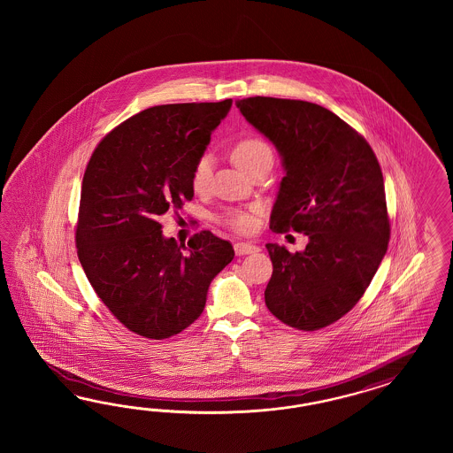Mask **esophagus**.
<instances>
[{
    "label": "esophagus",
    "mask_w": 453,
    "mask_h": 453,
    "mask_svg": "<svg viewBox=\"0 0 453 453\" xmlns=\"http://www.w3.org/2000/svg\"><path fill=\"white\" fill-rule=\"evenodd\" d=\"M234 250H235L237 256H246V254L259 252V246L250 244V242H235V244H234Z\"/></svg>",
    "instance_id": "obj_1"
}]
</instances>
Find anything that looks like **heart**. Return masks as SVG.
Instances as JSON below:
<instances>
[{
	"mask_svg": "<svg viewBox=\"0 0 453 453\" xmlns=\"http://www.w3.org/2000/svg\"><path fill=\"white\" fill-rule=\"evenodd\" d=\"M233 159L241 169L249 173L256 165L265 159H274V151L261 137H244L235 142L233 150ZM211 179V157L201 156L192 169L191 182L196 191L206 189ZM224 222L241 233H249L256 226V218L252 212L246 211H227Z\"/></svg>",
	"mask_w": 453,
	"mask_h": 453,
	"instance_id": "heart-1",
	"label": "heart"
}]
</instances>
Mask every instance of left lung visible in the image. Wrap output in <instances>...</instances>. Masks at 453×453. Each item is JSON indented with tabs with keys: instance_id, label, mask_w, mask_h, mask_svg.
<instances>
[{
	"instance_id": "obj_1",
	"label": "left lung",
	"mask_w": 453,
	"mask_h": 453,
	"mask_svg": "<svg viewBox=\"0 0 453 453\" xmlns=\"http://www.w3.org/2000/svg\"><path fill=\"white\" fill-rule=\"evenodd\" d=\"M237 108L282 157L271 229L309 237L296 254L265 246L274 265L265 305L294 329L327 327L360 301L387 252L380 165L364 136L314 103L256 96Z\"/></svg>"
}]
</instances>
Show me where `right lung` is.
<instances>
[{
	"instance_id": "1",
	"label": "right lung",
	"mask_w": 453,
	"mask_h": 453,
	"mask_svg": "<svg viewBox=\"0 0 453 453\" xmlns=\"http://www.w3.org/2000/svg\"><path fill=\"white\" fill-rule=\"evenodd\" d=\"M231 106L224 99L141 111L103 137L86 165L78 257L97 297L141 337L161 341L189 327L211 280L234 259L231 242L211 231L179 246L159 222L191 201L192 169Z\"/></svg>"
}]
</instances>
